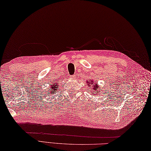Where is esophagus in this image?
Returning <instances> with one entry per match:
<instances>
[{"label":"esophagus","instance_id":"esophagus-1","mask_svg":"<svg viewBox=\"0 0 151 151\" xmlns=\"http://www.w3.org/2000/svg\"><path fill=\"white\" fill-rule=\"evenodd\" d=\"M70 78H76V76H75V75H73V76H70Z\"/></svg>","mask_w":151,"mask_h":151}]
</instances>
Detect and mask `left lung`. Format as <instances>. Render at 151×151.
<instances>
[{
    "instance_id": "1",
    "label": "left lung",
    "mask_w": 151,
    "mask_h": 151,
    "mask_svg": "<svg viewBox=\"0 0 151 151\" xmlns=\"http://www.w3.org/2000/svg\"><path fill=\"white\" fill-rule=\"evenodd\" d=\"M86 84L88 85V86H89V87L91 88V93L93 95H98L99 93H100V91L101 90V87H99V85L97 84H95L94 81H90V82H87Z\"/></svg>"
}]
</instances>
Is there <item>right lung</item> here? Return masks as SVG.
<instances>
[{
  "label": "right lung",
  "instance_id": "1",
  "mask_svg": "<svg viewBox=\"0 0 151 151\" xmlns=\"http://www.w3.org/2000/svg\"><path fill=\"white\" fill-rule=\"evenodd\" d=\"M58 83H56V84H54L53 85L50 84L49 89L50 93H54V92H56V91L58 90Z\"/></svg>",
  "mask_w": 151,
  "mask_h": 151
}]
</instances>
